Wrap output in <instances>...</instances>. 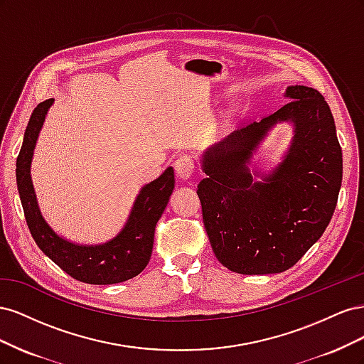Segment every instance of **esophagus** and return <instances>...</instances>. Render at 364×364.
I'll list each match as a JSON object with an SVG mask.
<instances>
[{
	"instance_id": "esophagus-1",
	"label": "esophagus",
	"mask_w": 364,
	"mask_h": 364,
	"mask_svg": "<svg viewBox=\"0 0 364 364\" xmlns=\"http://www.w3.org/2000/svg\"><path fill=\"white\" fill-rule=\"evenodd\" d=\"M196 170L194 158L190 155H182L174 162V171L178 174V178L182 181H188L193 178Z\"/></svg>"
}]
</instances>
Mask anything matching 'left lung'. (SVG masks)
<instances>
[{
	"instance_id": "1",
	"label": "left lung",
	"mask_w": 364,
	"mask_h": 364,
	"mask_svg": "<svg viewBox=\"0 0 364 364\" xmlns=\"http://www.w3.org/2000/svg\"><path fill=\"white\" fill-rule=\"evenodd\" d=\"M287 105L234 132L203 156L199 183L202 217L217 259L243 274L293 267L322 237L338 199L343 158L334 117L323 95L289 86ZM295 123L284 162L264 183L245 167L251 151L278 120Z\"/></svg>"
}]
</instances>
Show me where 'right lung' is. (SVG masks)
<instances>
[{
    "instance_id": "add662e5",
    "label": "right lung",
    "mask_w": 364,
    "mask_h": 364,
    "mask_svg": "<svg viewBox=\"0 0 364 364\" xmlns=\"http://www.w3.org/2000/svg\"><path fill=\"white\" fill-rule=\"evenodd\" d=\"M53 98L39 103L33 111L16 159V185L26 222L33 240L46 255L86 284L107 285L136 277L150 261L155 228L174 188V173L168 167L158 179L142 186L124 229L100 246H77L58 237L42 218L30 178V164L38 134Z\"/></svg>"
}]
</instances>
